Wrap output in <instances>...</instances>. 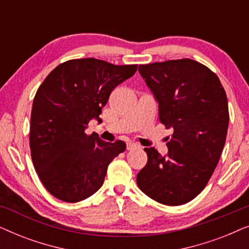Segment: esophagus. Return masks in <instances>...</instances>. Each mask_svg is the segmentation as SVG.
Returning a JSON list of instances; mask_svg holds the SVG:
<instances>
[{
    "label": "esophagus",
    "mask_w": 249,
    "mask_h": 249,
    "mask_svg": "<svg viewBox=\"0 0 249 249\" xmlns=\"http://www.w3.org/2000/svg\"><path fill=\"white\" fill-rule=\"evenodd\" d=\"M137 147H139V145L136 144V142H134L130 141V142H127V149H129V151H130V149L137 148Z\"/></svg>",
    "instance_id": "34e87169"
}]
</instances>
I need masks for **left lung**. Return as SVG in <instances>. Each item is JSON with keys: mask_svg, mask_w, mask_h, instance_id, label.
<instances>
[{"mask_svg": "<svg viewBox=\"0 0 249 249\" xmlns=\"http://www.w3.org/2000/svg\"><path fill=\"white\" fill-rule=\"evenodd\" d=\"M139 73L159 102V118L173 128L162 156L145 147L147 163L137 175L142 193L164 205H182L209 182L226 144L229 108L219 77L192 59L141 64Z\"/></svg>", "mask_w": 249, "mask_h": 249, "instance_id": "1", "label": "left lung"}]
</instances>
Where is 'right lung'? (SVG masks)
<instances>
[{
	"label": "right lung",
	"instance_id": "add662e5",
	"mask_svg": "<svg viewBox=\"0 0 249 249\" xmlns=\"http://www.w3.org/2000/svg\"><path fill=\"white\" fill-rule=\"evenodd\" d=\"M136 70L137 64L73 59L59 64L38 87L30 117V153L40 181L57 199L77 203L93 195L112 160L124 152V142H107L85 130L93 118L101 121L111 91Z\"/></svg>",
	"mask_w": 249,
	"mask_h": 249
}]
</instances>
